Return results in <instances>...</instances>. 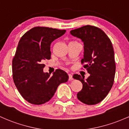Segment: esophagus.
I'll list each match as a JSON object with an SVG mask.
<instances>
[{"instance_id": "1", "label": "esophagus", "mask_w": 129, "mask_h": 129, "mask_svg": "<svg viewBox=\"0 0 129 129\" xmlns=\"http://www.w3.org/2000/svg\"><path fill=\"white\" fill-rule=\"evenodd\" d=\"M69 80H73V77H72V75L69 74Z\"/></svg>"}]
</instances>
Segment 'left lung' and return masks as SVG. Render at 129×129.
<instances>
[{
  "instance_id": "8db88e82",
  "label": "left lung",
  "mask_w": 129,
  "mask_h": 129,
  "mask_svg": "<svg viewBox=\"0 0 129 129\" xmlns=\"http://www.w3.org/2000/svg\"><path fill=\"white\" fill-rule=\"evenodd\" d=\"M70 34L84 42V57L81 62L90 74L86 80L80 75H73V78L83 84L77 98L86 105L99 104L108 95L114 83L116 63L112 43L104 31L93 25H84Z\"/></svg>"
}]
</instances>
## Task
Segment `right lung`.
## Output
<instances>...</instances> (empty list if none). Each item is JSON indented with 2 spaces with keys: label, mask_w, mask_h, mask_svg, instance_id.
Wrapping results in <instances>:
<instances>
[{
  "label": "right lung",
  "mask_w": 129,
  "mask_h": 129,
  "mask_svg": "<svg viewBox=\"0 0 129 129\" xmlns=\"http://www.w3.org/2000/svg\"><path fill=\"white\" fill-rule=\"evenodd\" d=\"M47 27H35L22 36L12 60L14 83L26 101L34 105L48 102L57 87L69 79L66 72L57 69L50 76L44 73V60L51 59V43L66 33Z\"/></svg>",
  "instance_id": "add662e5"
}]
</instances>
